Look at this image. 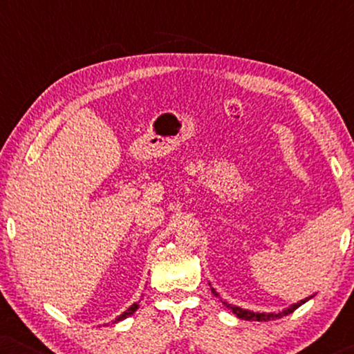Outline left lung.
I'll return each mask as SVG.
<instances>
[{
	"instance_id": "8db88e82",
	"label": "left lung",
	"mask_w": 354,
	"mask_h": 354,
	"mask_svg": "<svg viewBox=\"0 0 354 354\" xmlns=\"http://www.w3.org/2000/svg\"><path fill=\"white\" fill-rule=\"evenodd\" d=\"M209 287H211V283H209ZM211 292H212V295H214V297L221 298V295L216 292V288L211 287ZM313 297H314V295L301 299V301L292 304V306L282 309V311H274V313H253V311H250V309H243V308H240V306H235V304L227 303L225 299H221V301H222V304H224L227 309H229L230 313H234L239 319H243V321H259V322H263V321H274V319H279V317L287 316V314H292L295 309H298L299 306H301V304L309 301V299H311Z\"/></svg>"
}]
</instances>
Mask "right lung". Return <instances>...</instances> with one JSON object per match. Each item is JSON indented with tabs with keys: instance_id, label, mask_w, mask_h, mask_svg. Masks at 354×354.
<instances>
[{
	"instance_id": "obj_1",
	"label": "right lung",
	"mask_w": 354,
	"mask_h": 354,
	"mask_svg": "<svg viewBox=\"0 0 354 354\" xmlns=\"http://www.w3.org/2000/svg\"><path fill=\"white\" fill-rule=\"evenodd\" d=\"M137 309H138V303H133V304H132V306H130V308H129V309H127V311H125V313H122V314H120V316H119L118 319H115V321H114V322L124 321V319H127L129 316H132V314H133L135 311H137Z\"/></svg>"
}]
</instances>
